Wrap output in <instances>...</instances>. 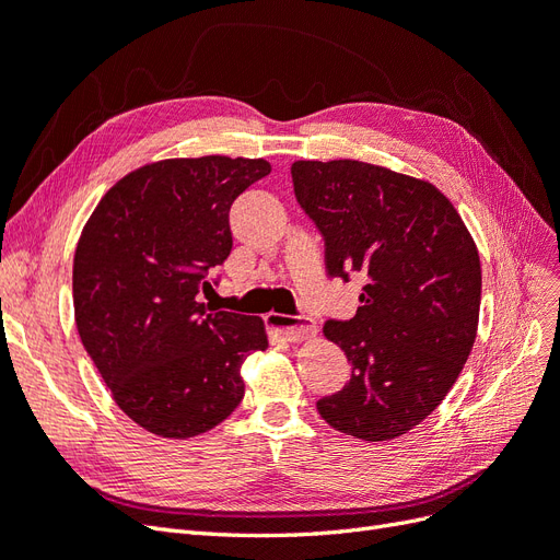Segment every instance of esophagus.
<instances>
[{
	"instance_id": "34e87169",
	"label": "esophagus",
	"mask_w": 560,
	"mask_h": 560,
	"mask_svg": "<svg viewBox=\"0 0 560 560\" xmlns=\"http://www.w3.org/2000/svg\"><path fill=\"white\" fill-rule=\"evenodd\" d=\"M268 327L273 329L278 336H282L287 343H301L308 341L317 334L315 325L306 317H294V315H282V313H268L266 315Z\"/></svg>"
}]
</instances>
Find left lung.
I'll use <instances>...</instances> for the list:
<instances>
[{
	"label": "left lung",
	"instance_id": "obj_1",
	"mask_svg": "<svg viewBox=\"0 0 560 560\" xmlns=\"http://www.w3.org/2000/svg\"><path fill=\"white\" fill-rule=\"evenodd\" d=\"M299 206L325 235L331 278L360 273L362 306L325 336L350 381L317 411L387 442L420 425L460 376L479 327L481 261L453 202L425 179L362 161H294Z\"/></svg>",
	"mask_w": 560,
	"mask_h": 560
}]
</instances>
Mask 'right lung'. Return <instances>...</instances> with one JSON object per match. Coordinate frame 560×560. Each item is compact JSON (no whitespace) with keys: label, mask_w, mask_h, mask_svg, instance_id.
I'll list each match as a JSON object with an SVG mask.
<instances>
[{"label":"right lung","mask_w":560,"mask_h":560,"mask_svg":"<svg viewBox=\"0 0 560 560\" xmlns=\"http://www.w3.org/2000/svg\"><path fill=\"white\" fill-rule=\"evenodd\" d=\"M264 159H165L118 179L74 252L81 343L132 422L189 439L243 401L241 366L268 348L261 317L208 313L198 294L231 254L229 210Z\"/></svg>","instance_id":"right-lung-1"}]
</instances>
